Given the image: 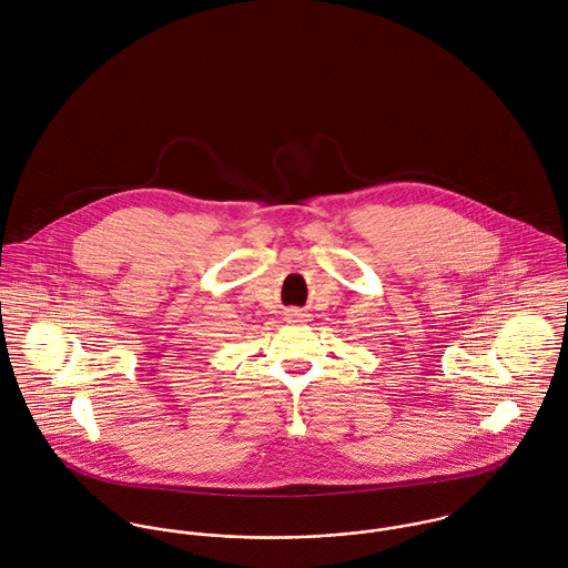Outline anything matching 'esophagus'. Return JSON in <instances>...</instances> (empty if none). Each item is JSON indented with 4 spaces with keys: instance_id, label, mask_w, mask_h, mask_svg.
Wrapping results in <instances>:
<instances>
[{
    "instance_id": "obj_1",
    "label": "esophagus",
    "mask_w": 568,
    "mask_h": 568,
    "mask_svg": "<svg viewBox=\"0 0 568 568\" xmlns=\"http://www.w3.org/2000/svg\"><path fill=\"white\" fill-rule=\"evenodd\" d=\"M293 317H304V315H297V313H295V315H293Z\"/></svg>"
}]
</instances>
